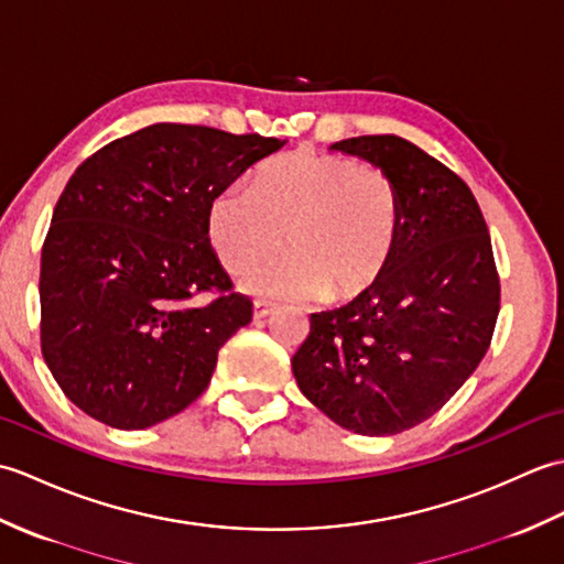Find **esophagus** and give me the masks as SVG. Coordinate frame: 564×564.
Listing matches in <instances>:
<instances>
[{"instance_id": "34e87169", "label": "esophagus", "mask_w": 564, "mask_h": 564, "mask_svg": "<svg viewBox=\"0 0 564 564\" xmlns=\"http://www.w3.org/2000/svg\"><path fill=\"white\" fill-rule=\"evenodd\" d=\"M273 313V303L269 301H254V319H263Z\"/></svg>"}]
</instances>
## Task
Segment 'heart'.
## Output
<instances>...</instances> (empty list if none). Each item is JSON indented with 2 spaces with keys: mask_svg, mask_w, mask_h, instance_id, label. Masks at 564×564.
<instances>
[{
  "mask_svg": "<svg viewBox=\"0 0 564 564\" xmlns=\"http://www.w3.org/2000/svg\"><path fill=\"white\" fill-rule=\"evenodd\" d=\"M404 225L402 188L388 170L344 154L285 152L259 164L249 188H225L208 210L210 245L242 273L283 247L289 257L247 279L279 301L349 303L386 275Z\"/></svg>",
  "mask_w": 564,
  "mask_h": 564,
  "instance_id": "obj_1",
  "label": "heart"
}]
</instances>
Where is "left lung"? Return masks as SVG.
<instances>
[{
  "label": "left lung",
  "instance_id": "left-lung-1",
  "mask_svg": "<svg viewBox=\"0 0 564 564\" xmlns=\"http://www.w3.org/2000/svg\"><path fill=\"white\" fill-rule=\"evenodd\" d=\"M332 148L398 178L404 225L373 289L310 315L293 376L354 434H402L436 414L489 349L501 301L492 239L473 191L414 142L361 135Z\"/></svg>",
  "mask_w": 564,
  "mask_h": 564
}]
</instances>
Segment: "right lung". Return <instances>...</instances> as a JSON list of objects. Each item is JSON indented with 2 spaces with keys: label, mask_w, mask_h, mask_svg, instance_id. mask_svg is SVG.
<instances>
[{
  "label": "right lung",
  "mask_w": 564,
  "mask_h": 564,
  "mask_svg": "<svg viewBox=\"0 0 564 564\" xmlns=\"http://www.w3.org/2000/svg\"><path fill=\"white\" fill-rule=\"evenodd\" d=\"M279 148L154 123L69 176L41 251V351L82 412L145 429L208 388L220 346L251 319V297L210 249V203Z\"/></svg>",
  "instance_id": "1"
}]
</instances>
